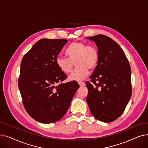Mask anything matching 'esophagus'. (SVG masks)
<instances>
[{
    "label": "esophagus",
    "instance_id": "esophagus-1",
    "mask_svg": "<svg viewBox=\"0 0 148 148\" xmlns=\"http://www.w3.org/2000/svg\"><path fill=\"white\" fill-rule=\"evenodd\" d=\"M79 85L80 86H85V83L84 82H78Z\"/></svg>",
    "mask_w": 148,
    "mask_h": 148
}]
</instances>
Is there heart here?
I'll return each instance as SVG.
<instances>
[{"label": "heart", "instance_id": "heart-1", "mask_svg": "<svg viewBox=\"0 0 148 148\" xmlns=\"http://www.w3.org/2000/svg\"><path fill=\"white\" fill-rule=\"evenodd\" d=\"M66 54L68 58L58 56L56 64L62 72L67 74L71 71L75 62L77 68L68 77L71 81L84 79L89 74V69H95L98 63L99 54L97 49L82 42L71 43L66 50Z\"/></svg>", "mask_w": 148, "mask_h": 148}]
</instances>
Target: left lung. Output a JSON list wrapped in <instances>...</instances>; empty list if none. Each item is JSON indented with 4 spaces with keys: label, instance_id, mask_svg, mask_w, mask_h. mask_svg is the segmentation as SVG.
Masks as SVG:
<instances>
[{
    "label": "left lung",
    "instance_id": "8db88e82",
    "mask_svg": "<svg viewBox=\"0 0 148 148\" xmlns=\"http://www.w3.org/2000/svg\"><path fill=\"white\" fill-rule=\"evenodd\" d=\"M86 38L95 42L99 54L91 82H86V101L97 119L111 122L121 116L131 97L130 65L125 53L112 38L104 35Z\"/></svg>",
    "mask_w": 148,
    "mask_h": 148
}]
</instances>
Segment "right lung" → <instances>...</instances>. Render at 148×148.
I'll use <instances>...</instances> for the list:
<instances>
[{
    "mask_svg": "<svg viewBox=\"0 0 148 148\" xmlns=\"http://www.w3.org/2000/svg\"><path fill=\"white\" fill-rule=\"evenodd\" d=\"M67 42L62 39H42L21 60L18 84L23 104L27 113L39 122L50 123L60 120L79 88L76 81L62 83L67 75L56 64Z\"/></svg>",
    "mask_w": 148,
    "mask_h": 148,
    "instance_id": "obj_1",
    "label": "right lung"
}]
</instances>
